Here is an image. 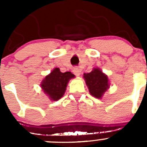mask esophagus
I'll use <instances>...</instances> for the list:
<instances>
[{"label": "esophagus", "mask_w": 147, "mask_h": 147, "mask_svg": "<svg viewBox=\"0 0 147 147\" xmlns=\"http://www.w3.org/2000/svg\"><path fill=\"white\" fill-rule=\"evenodd\" d=\"M73 73L75 74L76 76H80V73H81V70L80 68L78 67H75L73 69Z\"/></svg>", "instance_id": "34e87169"}]
</instances>
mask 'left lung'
I'll use <instances>...</instances> for the list:
<instances>
[{"instance_id":"obj_1","label":"left lung","mask_w":147,"mask_h":147,"mask_svg":"<svg viewBox=\"0 0 147 147\" xmlns=\"http://www.w3.org/2000/svg\"><path fill=\"white\" fill-rule=\"evenodd\" d=\"M90 94L97 99H102L105 92L109 88V80L107 75L98 67H94L89 73L83 75Z\"/></svg>"}]
</instances>
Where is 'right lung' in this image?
I'll return each mask as SVG.
<instances>
[{
	"label": "right lung",
	"instance_id": "add662e5",
	"mask_svg": "<svg viewBox=\"0 0 147 147\" xmlns=\"http://www.w3.org/2000/svg\"><path fill=\"white\" fill-rule=\"evenodd\" d=\"M75 78L71 72L63 73L58 67H55L43 78L41 89L51 101H57L65 94L69 81Z\"/></svg>",
	"mask_w": 147,
	"mask_h": 147
}]
</instances>
